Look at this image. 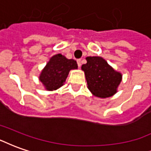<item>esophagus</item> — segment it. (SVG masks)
I'll return each instance as SVG.
<instances>
[{
    "mask_svg": "<svg viewBox=\"0 0 151 151\" xmlns=\"http://www.w3.org/2000/svg\"><path fill=\"white\" fill-rule=\"evenodd\" d=\"M77 62H78V67H81V65H82V60H81V59L77 60Z\"/></svg>",
    "mask_w": 151,
    "mask_h": 151,
    "instance_id": "esophagus-1",
    "label": "esophagus"
}]
</instances>
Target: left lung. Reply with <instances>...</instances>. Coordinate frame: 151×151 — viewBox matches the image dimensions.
<instances>
[{"label": "left lung", "mask_w": 151, "mask_h": 151, "mask_svg": "<svg viewBox=\"0 0 151 151\" xmlns=\"http://www.w3.org/2000/svg\"><path fill=\"white\" fill-rule=\"evenodd\" d=\"M87 63L82 65L88 89L97 97L108 98L116 92L122 76L116 72L108 62L99 56L86 57Z\"/></svg>", "instance_id": "left-lung-1"}]
</instances>
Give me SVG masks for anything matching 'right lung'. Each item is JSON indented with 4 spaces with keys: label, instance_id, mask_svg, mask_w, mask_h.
Masks as SVG:
<instances>
[{
    "label": "right lung",
    "instance_id": "add662e5",
    "mask_svg": "<svg viewBox=\"0 0 151 151\" xmlns=\"http://www.w3.org/2000/svg\"><path fill=\"white\" fill-rule=\"evenodd\" d=\"M77 68L78 64L76 60L67 59L61 54H57L47 62L40 74V80L47 90H56L65 82L69 70Z\"/></svg>",
    "mask_w": 151,
    "mask_h": 151
}]
</instances>
